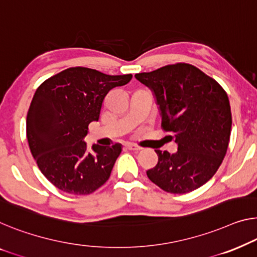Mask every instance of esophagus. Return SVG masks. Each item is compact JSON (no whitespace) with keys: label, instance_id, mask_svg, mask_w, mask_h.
I'll use <instances>...</instances> for the list:
<instances>
[{"label":"esophagus","instance_id":"esophagus-1","mask_svg":"<svg viewBox=\"0 0 257 257\" xmlns=\"http://www.w3.org/2000/svg\"><path fill=\"white\" fill-rule=\"evenodd\" d=\"M123 148L125 149V150H129V151H140V150H141L140 147H137V145L132 144V143L124 144Z\"/></svg>","mask_w":257,"mask_h":257}]
</instances>
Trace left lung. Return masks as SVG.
Listing matches in <instances>:
<instances>
[{
    "label": "left lung",
    "instance_id": "obj_1",
    "mask_svg": "<svg viewBox=\"0 0 257 257\" xmlns=\"http://www.w3.org/2000/svg\"><path fill=\"white\" fill-rule=\"evenodd\" d=\"M150 87L159 105L162 128L178 151L157 150L158 164L148 178L171 194L200 188L226 155L232 127L227 93L217 80L188 63L168 64L135 75Z\"/></svg>",
    "mask_w": 257,
    "mask_h": 257
}]
</instances>
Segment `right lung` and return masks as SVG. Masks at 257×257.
Here are the masks:
<instances>
[{
    "label": "right lung",
    "mask_w": 257,
    "mask_h": 257,
    "mask_svg": "<svg viewBox=\"0 0 257 257\" xmlns=\"http://www.w3.org/2000/svg\"><path fill=\"white\" fill-rule=\"evenodd\" d=\"M132 74L110 76L74 67L46 79L38 87L26 117L31 153L48 181L71 195H89L108 180L121 144L84 142L89 124L99 120L105 97L130 82Z\"/></svg>",
    "instance_id": "add662e5"
}]
</instances>
